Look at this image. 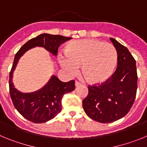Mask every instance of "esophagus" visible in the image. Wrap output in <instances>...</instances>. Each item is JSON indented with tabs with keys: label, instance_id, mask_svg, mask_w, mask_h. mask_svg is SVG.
Returning <instances> with one entry per match:
<instances>
[{
	"label": "esophagus",
	"instance_id": "obj_1",
	"mask_svg": "<svg viewBox=\"0 0 147 147\" xmlns=\"http://www.w3.org/2000/svg\"><path fill=\"white\" fill-rule=\"evenodd\" d=\"M81 85H82V83L80 82L77 81V80L75 82V85H76V87H79V86H80Z\"/></svg>",
	"mask_w": 147,
	"mask_h": 147
}]
</instances>
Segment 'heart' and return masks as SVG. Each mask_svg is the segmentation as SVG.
<instances>
[{
	"label": "heart",
	"instance_id": "b5f03b06",
	"mask_svg": "<svg viewBox=\"0 0 147 147\" xmlns=\"http://www.w3.org/2000/svg\"><path fill=\"white\" fill-rule=\"evenodd\" d=\"M66 57L60 58L61 65L70 75H76L78 67L87 80L93 83L107 81L115 71L118 54L113 45L92 39L75 40L65 48Z\"/></svg>",
	"mask_w": 147,
	"mask_h": 147
}]
</instances>
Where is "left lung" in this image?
<instances>
[{
    "label": "left lung",
    "instance_id": "8db88e82",
    "mask_svg": "<svg viewBox=\"0 0 147 147\" xmlns=\"http://www.w3.org/2000/svg\"><path fill=\"white\" fill-rule=\"evenodd\" d=\"M118 54L117 68L111 78L100 85L88 87L82 107L88 117L101 123L123 118L134 103L137 90L136 62L129 50L110 38Z\"/></svg>",
    "mask_w": 147,
    "mask_h": 147
}]
</instances>
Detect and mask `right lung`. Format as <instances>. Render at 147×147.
I'll return each mask as SVG.
<instances>
[{"label":"right lung","mask_w":147,"mask_h":147,"mask_svg":"<svg viewBox=\"0 0 147 147\" xmlns=\"http://www.w3.org/2000/svg\"><path fill=\"white\" fill-rule=\"evenodd\" d=\"M71 37L62 35L41 34L28 40L20 48L15 56L12 67L9 74V93L13 105L23 117L30 121L40 124L54 119L61 111V102L63 95L75 89L74 80L63 82L55 75L42 88L31 93H23L15 88L13 73L22 56L34 47H42L54 56L57 55L59 45Z\"/></svg>","instance_id":"1"}]
</instances>
